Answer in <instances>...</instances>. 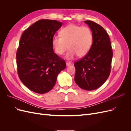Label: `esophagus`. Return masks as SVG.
I'll return each instance as SVG.
<instances>
[{"instance_id":"obj_1","label":"esophagus","mask_w":131,"mask_h":131,"mask_svg":"<svg viewBox=\"0 0 131 131\" xmlns=\"http://www.w3.org/2000/svg\"><path fill=\"white\" fill-rule=\"evenodd\" d=\"M70 64H71V63H70V62H66V65H67V66H68L70 65Z\"/></svg>"}]
</instances>
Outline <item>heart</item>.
<instances>
[{"label":"heart","instance_id":"b5f03b06","mask_svg":"<svg viewBox=\"0 0 131 131\" xmlns=\"http://www.w3.org/2000/svg\"><path fill=\"white\" fill-rule=\"evenodd\" d=\"M60 36H54L52 39L53 49L58 55H62L67 48L69 50L66 58L73 59L76 55L81 57L88 54L92 47L93 35L89 27L71 24L59 31Z\"/></svg>","mask_w":131,"mask_h":131}]
</instances>
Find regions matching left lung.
Instances as JSON below:
<instances>
[{"mask_svg": "<svg viewBox=\"0 0 131 131\" xmlns=\"http://www.w3.org/2000/svg\"><path fill=\"white\" fill-rule=\"evenodd\" d=\"M85 23L93 33V43L88 54L74 63V80L80 88L91 91L100 88L108 78L113 51L109 35L103 28L92 21Z\"/></svg>", "mask_w": 131, "mask_h": 131, "instance_id": "1", "label": "left lung"}]
</instances>
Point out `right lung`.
Masks as SVG:
<instances>
[{
  "mask_svg": "<svg viewBox=\"0 0 131 131\" xmlns=\"http://www.w3.org/2000/svg\"><path fill=\"white\" fill-rule=\"evenodd\" d=\"M62 25L56 20L40 19L26 29L19 40L16 53L18 77L35 93L52 90L57 75L66 67L64 59L53 52L51 42Z\"/></svg>",
  "mask_w": 131,
  "mask_h": 131,
  "instance_id": "add662e5",
  "label": "right lung"
}]
</instances>
